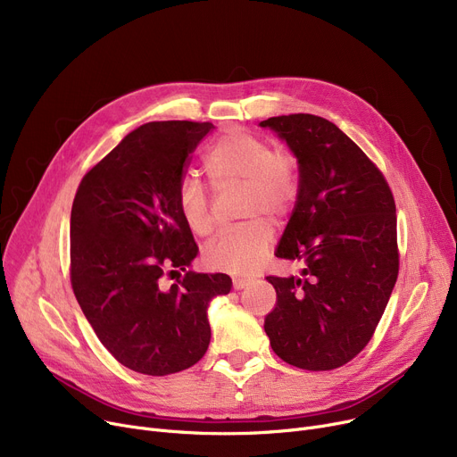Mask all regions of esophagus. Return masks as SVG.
<instances>
[{
	"label": "esophagus",
	"mask_w": 457,
	"mask_h": 457,
	"mask_svg": "<svg viewBox=\"0 0 457 457\" xmlns=\"http://www.w3.org/2000/svg\"><path fill=\"white\" fill-rule=\"evenodd\" d=\"M250 281L248 279H243V278H233V289L235 291H241L245 289V287H248Z\"/></svg>",
	"instance_id": "esophagus-1"
}]
</instances>
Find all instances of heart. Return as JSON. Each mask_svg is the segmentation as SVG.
<instances>
[{"mask_svg": "<svg viewBox=\"0 0 457 457\" xmlns=\"http://www.w3.org/2000/svg\"><path fill=\"white\" fill-rule=\"evenodd\" d=\"M205 170L216 188L245 185L243 216L255 219L224 229L205 245L204 261L212 270L252 274L272 246V228L257 216H279L291 211L298 195V178L291 154L246 129L231 128L207 152ZM178 209L185 226L200 237L212 229L211 198L195 176H183L178 185Z\"/></svg>", "mask_w": 457, "mask_h": 457, "instance_id": "b5f03b06", "label": "heart"}]
</instances>
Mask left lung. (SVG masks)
<instances>
[{
    "mask_svg": "<svg viewBox=\"0 0 457 457\" xmlns=\"http://www.w3.org/2000/svg\"><path fill=\"white\" fill-rule=\"evenodd\" d=\"M298 161V195L276 257L302 276H267L278 302L270 346L303 370L346 365L372 339L398 278L396 205L379 168L337 126L315 114L262 120Z\"/></svg>",
    "mask_w": 457,
    "mask_h": 457,
    "instance_id": "left-lung-1",
    "label": "left lung"
}]
</instances>
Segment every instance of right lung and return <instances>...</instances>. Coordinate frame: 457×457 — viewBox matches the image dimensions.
<instances>
[{
    "label": "right lung",
    "instance_id": "obj_1",
    "mask_svg": "<svg viewBox=\"0 0 457 457\" xmlns=\"http://www.w3.org/2000/svg\"><path fill=\"white\" fill-rule=\"evenodd\" d=\"M212 128H137L83 176L71 205V289L102 345L140 374L196 365L211 341L209 302L231 291L228 274L188 270L198 246L178 209L185 168ZM166 275L177 283L164 287Z\"/></svg>",
    "mask_w": 457,
    "mask_h": 457
}]
</instances>
